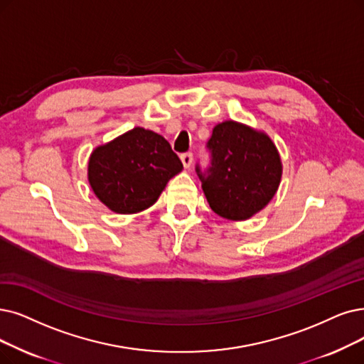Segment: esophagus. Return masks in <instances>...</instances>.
<instances>
[{
	"mask_svg": "<svg viewBox=\"0 0 364 364\" xmlns=\"http://www.w3.org/2000/svg\"><path fill=\"white\" fill-rule=\"evenodd\" d=\"M181 159H182V164L185 168L190 167L193 164V154L191 152H186V154H182L181 155Z\"/></svg>",
	"mask_w": 364,
	"mask_h": 364,
	"instance_id": "1",
	"label": "esophagus"
}]
</instances>
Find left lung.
Returning a JSON list of instances; mask_svg holds the SVG:
<instances>
[{"mask_svg": "<svg viewBox=\"0 0 364 364\" xmlns=\"http://www.w3.org/2000/svg\"><path fill=\"white\" fill-rule=\"evenodd\" d=\"M210 166L196 171L210 209L232 221L248 220L278 191L282 163L266 133L235 121L218 124L208 141Z\"/></svg>", "mask_w": 364, "mask_h": 364, "instance_id": "obj_1", "label": "left lung"}]
</instances>
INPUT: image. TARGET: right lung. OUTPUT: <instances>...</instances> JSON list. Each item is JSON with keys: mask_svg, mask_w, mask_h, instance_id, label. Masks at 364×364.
I'll use <instances>...</instances> for the list:
<instances>
[{"mask_svg": "<svg viewBox=\"0 0 364 364\" xmlns=\"http://www.w3.org/2000/svg\"><path fill=\"white\" fill-rule=\"evenodd\" d=\"M182 168L163 136L136 127L92 151L88 181L101 203L128 215L151 208Z\"/></svg>", "mask_w": 364, "mask_h": 364, "instance_id": "right-lung-1", "label": "right lung"}]
</instances>
